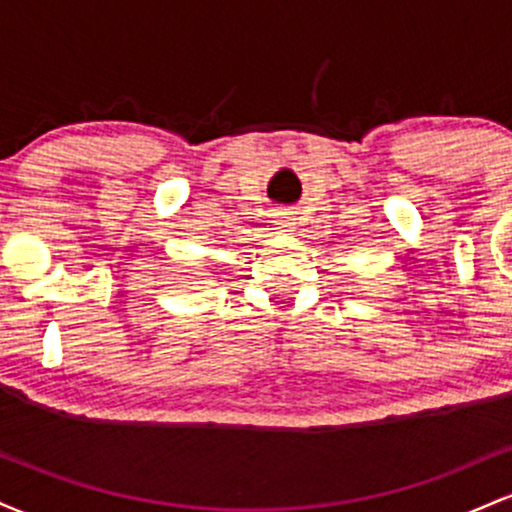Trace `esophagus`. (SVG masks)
I'll use <instances>...</instances> for the list:
<instances>
[{
  "mask_svg": "<svg viewBox=\"0 0 512 512\" xmlns=\"http://www.w3.org/2000/svg\"><path fill=\"white\" fill-rule=\"evenodd\" d=\"M274 223H276V228H279V231H291V226H293V216H291V211H276L274 214Z\"/></svg>",
  "mask_w": 512,
  "mask_h": 512,
  "instance_id": "1",
  "label": "esophagus"
}]
</instances>
